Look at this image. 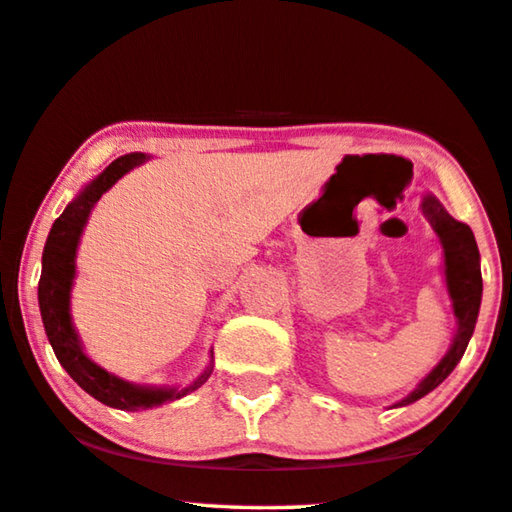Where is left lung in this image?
<instances>
[{
    "instance_id": "obj_1",
    "label": "left lung",
    "mask_w": 512,
    "mask_h": 512,
    "mask_svg": "<svg viewBox=\"0 0 512 512\" xmlns=\"http://www.w3.org/2000/svg\"><path fill=\"white\" fill-rule=\"evenodd\" d=\"M421 214L426 216V221L431 223L433 232L440 239L444 257V282L451 298L453 319H456V335L451 339L449 351L435 364L433 371L426 378H421L419 385L408 396H403L401 401H396L392 408H403V405L415 403L421 396H426L437 385L444 383L446 376L456 369V364L465 355L469 339L474 335L478 310H481V255H478L472 227L456 221L433 193H426L424 200H421Z\"/></svg>"
}]
</instances>
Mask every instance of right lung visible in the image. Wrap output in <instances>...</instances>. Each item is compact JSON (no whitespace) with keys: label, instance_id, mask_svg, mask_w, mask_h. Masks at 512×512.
Here are the masks:
<instances>
[{"label":"right lung","instance_id":"add662e5","mask_svg":"<svg viewBox=\"0 0 512 512\" xmlns=\"http://www.w3.org/2000/svg\"><path fill=\"white\" fill-rule=\"evenodd\" d=\"M150 154L145 152H129L118 157L116 161L102 170L100 175L93 177L75 198L68 202L63 214L56 218L50 234H47L45 250H43V271H40L38 282V307L43 316L45 335L54 348L56 360L61 367L70 373V378L109 408L116 410H148L157 408L161 403H170L182 399V396L196 392L200 385L207 383V378L214 371V351L209 353V364L200 376L186 387H168V385H139L132 380H125L116 373L107 371L100 364L88 358L81 344L79 332L72 323L70 312V296L72 285L77 275V248L84 234L93 207L97 205L104 193H107L120 177L127 175L129 170L145 164Z\"/></svg>","mask_w":512,"mask_h":512}]
</instances>
